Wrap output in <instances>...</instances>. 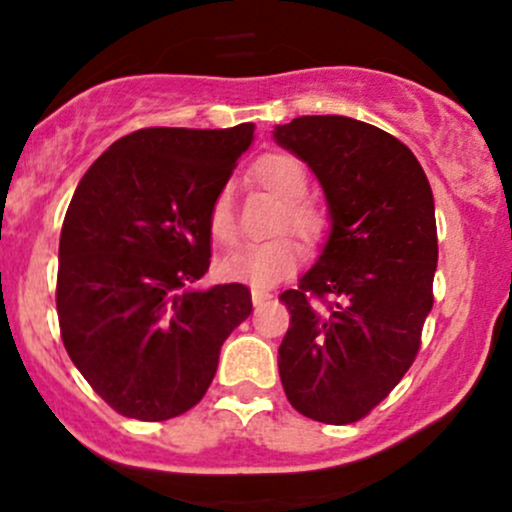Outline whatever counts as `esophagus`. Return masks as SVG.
I'll return each mask as SVG.
<instances>
[{"mask_svg":"<svg viewBox=\"0 0 512 512\" xmlns=\"http://www.w3.org/2000/svg\"><path fill=\"white\" fill-rule=\"evenodd\" d=\"M272 299V294L267 292V289H252V302L255 304H265V302H270Z\"/></svg>","mask_w":512,"mask_h":512,"instance_id":"1","label":"esophagus"}]
</instances>
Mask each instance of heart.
<instances>
[{"mask_svg": "<svg viewBox=\"0 0 512 512\" xmlns=\"http://www.w3.org/2000/svg\"><path fill=\"white\" fill-rule=\"evenodd\" d=\"M252 180L277 198L285 200V213L280 215L277 230H289L307 247L317 250L329 235V218L319 205L307 200L309 175L299 158L289 153H265L252 163ZM208 230L218 245H232L237 237L235 208H232V190L220 188L208 210ZM299 262V247L292 237L257 242L242 247L223 262V275L235 282L252 287H270L294 272Z\"/></svg>", "mask_w": 512, "mask_h": 512, "instance_id": "heart-1", "label": "heart"}]
</instances>
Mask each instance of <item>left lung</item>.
<instances>
[{"instance_id": "8db88e82", "label": "left lung", "mask_w": 512, "mask_h": 512, "mask_svg": "<svg viewBox=\"0 0 512 512\" xmlns=\"http://www.w3.org/2000/svg\"><path fill=\"white\" fill-rule=\"evenodd\" d=\"M275 138L314 170L332 215L317 265L280 294V379L299 414L344 426L376 409L421 349L438 262L433 193L414 153L371 123L299 116Z\"/></svg>"}]
</instances>
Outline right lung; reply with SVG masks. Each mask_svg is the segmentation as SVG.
<instances>
[{"instance_id": "add662e5", "label": "right lung", "mask_w": 512, "mask_h": 512, "mask_svg": "<svg viewBox=\"0 0 512 512\" xmlns=\"http://www.w3.org/2000/svg\"><path fill=\"white\" fill-rule=\"evenodd\" d=\"M255 123L141 128L86 170L59 240L64 347L121 416L168 421L193 409L220 347L252 312L245 285L193 289L210 267L208 210Z\"/></svg>"}]
</instances>
